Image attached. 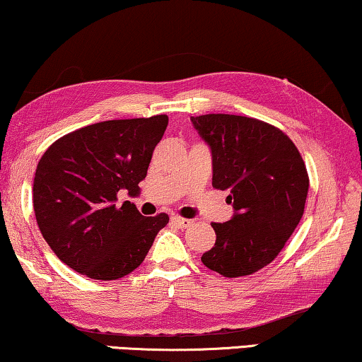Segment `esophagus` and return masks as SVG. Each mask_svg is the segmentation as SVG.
Instances as JSON below:
<instances>
[{
	"mask_svg": "<svg viewBox=\"0 0 362 362\" xmlns=\"http://www.w3.org/2000/svg\"><path fill=\"white\" fill-rule=\"evenodd\" d=\"M171 221H173V223H175L177 228H182V230L192 225V220L181 218V216H173V218H171Z\"/></svg>",
	"mask_w": 362,
	"mask_h": 362,
	"instance_id": "1",
	"label": "esophagus"
}]
</instances>
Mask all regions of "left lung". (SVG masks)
<instances>
[{
  "label": "left lung",
  "mask_w": 362,
  "mask_h": 362,
  "mask_svg": "<svg viewBox=\"0 0 362 362\" xmlns=\"http://www.w3.org/2000/svg\"><path fill=\"white\" fill-rule=\"evenodd\" d=\"M212 150V185L226 191L231 220L212 223L215 246L202 264L228 278L269 265L304 214L309 177L296 146L278 127L236 115L191 116Z\"/></svg>",
  "instance_id": "1"
}]
</instances>
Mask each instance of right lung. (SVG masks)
I'll list each match as a JSON object with an SVG mask.
<instances>
[{
    "label": "right lung",
    "mask_w": 362,
    "mask_h": 362,
    "mask_svg": "<svg viewBox=\"0 0 362 362\" xmlns=\"http://www.w3.org/2000/svg\"><path fill=\"white\" fill-rule=\"evenodd\" d=\"M168 116L111 119L58 139L33 177V210L43 238L72 270L118 280L144 262L168 215L144 216L118 192H141Z\"/></svg>",
    "instance_id": "1"
}]
</instances>
